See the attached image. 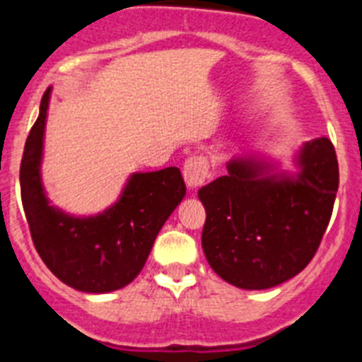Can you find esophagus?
Segmentation results:
<instances>
[{"label": "esophagus", "mask_w": 362, "mask_h": 362, "mask_svg": "<svg viewBox=\"0 0 362 362\" xmlns=\"http://www.w3.org/2000/svg\"><path fill=\"white\" fill-rule=\"evenodd\" d=\"M209 175V165L204 157H191L184 164V180L189 189H198L204 185Z\"/></svg>", "instance_id": "1"}]
</instances>
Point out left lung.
Here are the masks:
<instances>
[{"mask_svg": "<svg viewBox=\"0 0 362 362\" xmlns=\"http://www.w3.org/2000/svg\"><path fill=\"white\" fill-rule=\"evenodd\" d=\"M263 153L234 155L227 175L204 185L202 249L223 281L265 291L298 276L330 221L339 168L327 136L305 142L292 168Z\"/></svg>", "mask_w": 362, "mask_h": 362, "instance_id": "left-lung-1", "label": "left lung"}]
</instances>
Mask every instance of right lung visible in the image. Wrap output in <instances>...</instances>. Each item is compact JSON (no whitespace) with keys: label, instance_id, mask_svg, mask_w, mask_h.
<instances>
[{"label":"right lung","instance_id":"add662e5","mask_svg":"<svg viewBox=\"0 0 362 362\" xmlns=\"http://www.w3.org/2000/svg\"><path fill=\"white\" fill-rule=\"evenodd\" d=\"M50 97L48 88L23 151V209L35 249L55 278L79 292L108 294L139 276L162 226L184 200V178L178 168L136 171L100 213L63 211L50 202L41 175Z\"/></svg>","mask_w":362,"mask_h":362}]
</instances>
